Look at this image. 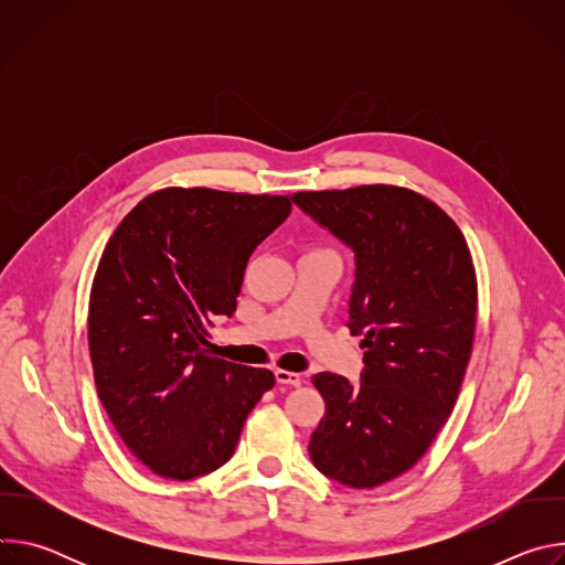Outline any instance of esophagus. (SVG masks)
Listing matches in <instances>:
<instances>
[{
  "instance_id": "1",
  "label": "esophagus",
  "mask_w": 565,
  "mask_h": 565,
  "mask_svg": "<svg viewBox=\"0 0 565 565\" xmlns=\"http://www.w3.org/2000/svg\"><path fill=\"white\" fill-rule=\"evenodd\" d=\"M275 377L279 384H286V386H299L303 380L299 373H292V371H284V369H277L275 371Z\"/></svg>"
}]
</instances>
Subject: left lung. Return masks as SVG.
Instances as JSON below:
<instances>
[{"label": "left lung", "mask_w": 565, "mask_h": 565, "mask_svg": "<svg viewBox=\"0 0 565 565\" xmlns=\"http://www.w3.org/2000/svg\"><path fill=\"white\" fill-rule=\"evenodd\" d=\"M315 223L355 253L351 335L360 384L317 373L327 414L312 465L342 486L377 488L412 469L447 423L476 327V273L458 225L427 196L395 185L297 192Z\"/></svg>", "instance_id": "1"}]
</instances>
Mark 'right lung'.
Returning <instances> with one entry per match:
<instances>
[{"mask_svg": "<svg viewBox=\"0 0 565 565\" xmlns=\"http://www.w3.org/2000/svg\"><path fill=\"white\" fill-rule=\"evenodd\" d=\"M288 196L168 188L116 227L89 297V353L103 407L153 473L190 480L230 460L275 386L268 369L214 358L250 255L290 214Z\"/></svg>", "mask_w": 565, "mask_h": 565, "instance_id": "obj_1", "label": "right lung"}]
</instances>
